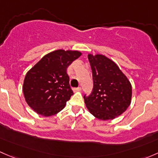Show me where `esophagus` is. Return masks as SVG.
I'll return each mask as SVG.
<instances>
[{
  "instance_id": "obj_1",
  "label": "esophagus",
  "mask_w": 158,
  "mask_h": 158,
  "mask_svg": "<svg viewBox=\"0 0 158 158\" xmlns=\"http://www.w3.org/2000/svg\"><path fill=\"white\" fill-rule=\"evenodd\" d=\"M73 92H79V91H81V87H78V88H74L73 89Z\"/></svg>"
}]
</instances>
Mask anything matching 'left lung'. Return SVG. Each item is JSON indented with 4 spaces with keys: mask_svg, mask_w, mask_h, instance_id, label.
Here are the masks:
<instances>
[{
    "mask_svg": "<svg viewBox=\"0 0 158 158\" xmlns=\"http://www.w3.org/2000/svg\"><path fill=\"white\" fill-rule=\"evenodd\" d=\"M93 89L84 95L87 109L100 120H111L125 112L131 104V85L118 66L103 55H88Z\"/></svg>",
    "mask_w": 158,
    "mask_h": 158,
    "instance_id": "left-lung-1",
    "label": "left lung"
}]
</instances>
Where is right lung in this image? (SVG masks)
<instances>
[{
    "label": "right lung",
    "mask_w": 158,
    "mask_h": 158,
    "mask_svg": "<svg viewBox=\"0 0 158 158\" xmlns=\"http://www.w3.org/2000/svg\"><path fill=\"white\" fill-rule=\"evenodd\" d=\"M81 55L79 51L55 50L44 56L27 72L23 92L33 111L48 117L64 109L73 95L66 69Z\"/></svg>",
    "instance_id": "obj_1"
}]
</instances>
